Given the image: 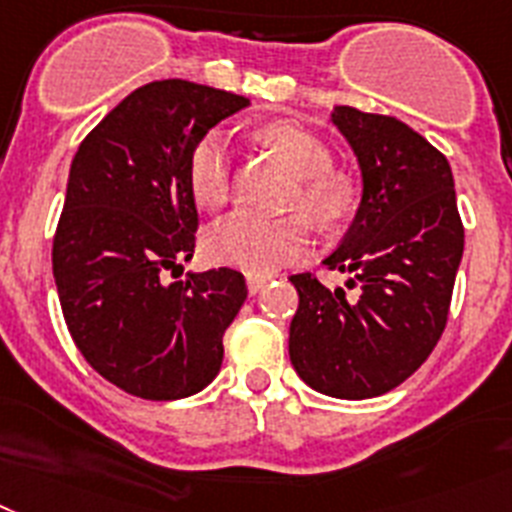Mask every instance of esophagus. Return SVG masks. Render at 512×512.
Returning a JSON list of instances; mask_svg holds the SVG:
<instances>
[{"instance_id":"obj_1","label":"esophagus","mask_w":512,"mask_h":512,"mask_svg":"<svg viewBox=\"0 0 512 512\" xmlns=\"http://www.w3.org/2000/svg\"><path fill=\"white\" fill-rule=\"evenodd\" d=\"M270 281V276H257V273H249L247 276V289L249 294H257V291L263 289L265 283Z\"/></svg>"}]
</instances>
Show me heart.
I'll list each match as a JSON object with an SVG mask.
<instances>
[{
	"label": "heart",
	"mask_w": 512,
	"mask_h": 512,
	"mask_svg": "<svg viewBox=\"0 0 512 512\" xmlns=\"http://www.w3.org/2000/svg\"><path fill=\"white\" fill-rule=\"evenodd\" d=\"M260 140L299 174L291 208H302L325 229L351 216L356 208L354 184L333 171V150L322 137L296 122H273L260 130ZM187 176L192 197L203 208H221L229 200L231 145L226 132L210 130L197 140L190 153ZM205 249L221 265H234L247 273H270L309 255L312 229L304 216L268 221L249 213H234L208 231Z\"/></svg>",
	"instance_id": "obj_1"
}]
</instances>
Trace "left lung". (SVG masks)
<instances>
[{"mask_svg":"<svg viewBox=\"0 0 512 512\" xmlns=\"http://www.w3.org/2000/svg\"><path fill=\"white\" fill-rule=\"evenodd\" d=\"M333 124L359 158L364 195L325 268L351 273L356 294L325 289L315 273L291 276L289 356L317 393L362 401L409 380L440 341L463 223L448 158L409 124L354 106H336Z\"/></svg>","mask_w":512,"mask_h":512,"instance_id":"8db88e82","label":"left lung"}]
</instances>
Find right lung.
Here are the masks:
<instances>
[{"instance_id": "1", "label": "right lung", "mask_w": 512, "mask_h": 512, "mask_svg": "<svg viewBox=\"0 0 512 512\" xmlns=\"http://www.w3.org/2000/svg\"><path fill=\"white\" fill-rule=\"evenodd\" d=\"M249 98L190 80L132 90L75 158L51 265L62 315L85 362L124 393L176 401L223 362V333L247 299L239 270L187 273L197 208L190 153Z\"/></svg>"}]
</instances>
